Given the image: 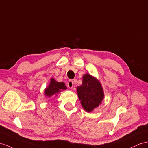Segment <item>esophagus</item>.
I'll return each mask as SVG.
<instances>
[{
  "instance_id": "34e87169",
  "label": "esophagus",
  "mask_w": 148,
  "mask_h": 148,
  "mask_svg": "<svg viewBox=\"0 0 148 148\" xmlns=\"http://www.w3.org/2000/svg\"><path fill=\"white\" fill-rule=\"evenodd\" d=\"M67 86H68V87L70 88H73V81H71V80L68 81V83H67Z\"/></svg>"
}]
</instances>
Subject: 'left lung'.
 Listing matches in <instances>:
<instances>
[{
	"mask_svg": "<svg viewBox=\"0 0 148 148\" xmlns=\"http://www.w3.org/2000/svg\"><path fill=\"white\" fill-rule=\"evenodd\" d=\"M78 98L84 109L90 112L99 107L103 99L104 93L101 84L95 77L88 73L83 76L82 84L77 88Z\"/></svg>",
	"mask_w": 148,
	"mask_h": 148,
	"instance_id": "obj_1",
	"label": "left lung"
}]
</instances>
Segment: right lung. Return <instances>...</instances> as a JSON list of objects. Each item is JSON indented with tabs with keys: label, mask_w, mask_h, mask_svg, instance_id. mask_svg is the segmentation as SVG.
I'll use <instances>...</instances> for the list:
<instances>
[{
	"label": "right lung",
	"mask_w": 148,
	"mask_h": 148,
	"mask_svg": "<svg viewBox=\"0 0 148 148\" xmlns=\"http://www.w3.org/2000/svg\"><path fill=\"white\" fill-rule=\"evenodd\" d=\"M66 88V86L63 82H58L54 78H51L49 85L45 90V94L47 97H51L58 94L61 91L64 90Z\"/></svg>",
	"instance_id": "right-lung-1"
}]
</instances>
